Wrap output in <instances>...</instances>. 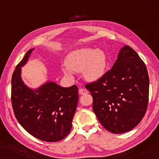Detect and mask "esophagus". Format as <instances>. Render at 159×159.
Masks as SVG:
<instances>
[{"label": "esophagus", "instance_id": "34e87169", "mask_svg": "<svg viewBox=\"0 0 159 159\" xmlns=\"http://www.w3.org/2000/svg\"><path fill=\"white\" fill-rule=\"evenodd\" d=\"M78 91H79V93L81 95H86V94L88 93V91H87L84 88H80Z\"/></svg>", "mask_w": 159, "mask_h": 159}]
</instances>
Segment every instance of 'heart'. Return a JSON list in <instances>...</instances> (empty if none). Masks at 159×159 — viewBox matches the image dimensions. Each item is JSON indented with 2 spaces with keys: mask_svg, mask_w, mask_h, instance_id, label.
Instances as JSON below:
<instances>
[{
  "mask_svg": "<svg viewBox=\"0 0 159 159\" xmlns=\"http://www.w3.org/2000/svg\"><path fill=\"white\" fill-rule=\"evenodd\" d=\"M65 63L68 69H63V72L66 75H70L69 69L75 72H82L87 81H96L105 73L107 56L100 49L82 48L69 53Z\"/></svg>",
  "mask_w": 159,
  "mask_h": 159,
  "instance_id": "1",
  "label": "heart"
}]
</instances>
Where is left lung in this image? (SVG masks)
Segmentation results:
<instances>
[{
    "mask_svg": "<svg viewBox=\"0 0 159 159\" xmlns=\"http://www.w3.org/2000/svg\"><path fill=\"white\" fill-rule=\"evenodd\" d=\"M149 86L145 63L134 49L124 45L111 69L85 87L92 95L93 110L99 123L110 132L121 134L143 119Z\"/></svg>",
    "mask_w": 159,
    "mask_h": 159,
    "instance_id": "1",
    "label": "left lung"
}]
</instances>
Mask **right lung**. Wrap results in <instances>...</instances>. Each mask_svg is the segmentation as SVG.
<instances>
[{"label":"right lung","mask_w":159,"mask_h":159,"mask_svg":"<svg viewBox=\"0 0 159 159\" xmlns=\"http://www.w3.org/2000/svg\"><path fill=\"white\" fill-rule=\"evenodd\" d=\"M34 48L25 54L12 76L11 100L14 114L25 130L35 138L56 142L66 138L72 129V121L78 102L76 85L63 87L47 81L33 90L24 83L21 68Z\"/></svg>","instance_id":"add662e5"}]
</instances>
